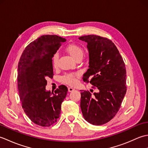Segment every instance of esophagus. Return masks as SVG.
Returning <instances> with one entry per match:
<instances>
[{
  "label": "esophagus",
  "mask_w": 148,
  "mask_h": 148,
  "mask_svg": "<svg viewBox=\"0 0 148 148\" xmlns=\"http://www.w3.org/2000/svg\"><path fill=\"white\" fill-rule=\"evenodd\" d=\"M74 90H75V89L73 88H72V87H69V88H68V91H69V92H73V91H74Z\"/></svg>",
  "instance_id": "obj_1"
}]
</instances>
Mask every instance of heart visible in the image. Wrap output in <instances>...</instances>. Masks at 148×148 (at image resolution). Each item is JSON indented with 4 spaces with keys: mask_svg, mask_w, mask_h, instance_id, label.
I'll return each instance as SVG.
<instances>
[{
    "mask_svg": "<svg viewBox=\"0 0 148 148\" xmlns=\"http://www.w3.org/2000/svg\"><path fill=\"white\" fill-rule=\"evenodd\" d=\"M66 51H67L69 55L71 56V57L73 58L74 60L78 58H82L84 54V51L83 48L79 45H76V44H71L69 45L65 48ZM59 56L58 53L53 56L52 62L53 65L54 67H56L58 64ZM77 76V74H65L64 76L62 77V80L64 83L69 84V85H74L76 83V77Z\"/></svg>",
    "mask_w": 148,
    "mask_h": 148,
    "instance_id": "obj_1",
    "label": "heart"
}]
</instances>
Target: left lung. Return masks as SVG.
I'll return each mask as SVG.
<instances>
[{
  "mask_svg": "<svg viewBox=\"0 0 148 148\" xmlns=\"http://www.w3.org/2000/svg\"><path fill=\"white\" fill-rule=\"evenodd\" d=\"M79 39L87 43L89 52V69L83 74V81L99 90L93 96L88 91H81V111L86 121L101 125L114 118L120 108L127 92L126 68L111 40L95 35Z\"/></svg>",
  "mask_w": 148,
  "mask_h": 148,
  "instance_id": "8db88e82",
  "label": "left lung"
}]
</instances>
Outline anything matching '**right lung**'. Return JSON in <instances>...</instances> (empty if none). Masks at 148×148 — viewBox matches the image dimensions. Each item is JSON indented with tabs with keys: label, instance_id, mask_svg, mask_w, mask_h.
Returning a JSON list of instances; mask_svg holds the SVG:
<instances>
[{
	"label": "right lung",
	"instance_id": "obj_1",
	"mask_svg": "<svg viewBox=\"0 0 148 148\" xmlns=\"http://www.w3.org/2000/svg\"><path fill=\"white\" fill-rule=\"evenodd\" d=\"M66 39L56 35L39 37L28 45L18 63V88L22 108L34 123L49 127L60 117L68 89L60 85L55 92L46 90L52 78V58Z\"/></svg>",
	"mask_w": 148,
	"mask_h": 148
}]
</instances>
